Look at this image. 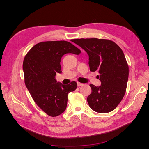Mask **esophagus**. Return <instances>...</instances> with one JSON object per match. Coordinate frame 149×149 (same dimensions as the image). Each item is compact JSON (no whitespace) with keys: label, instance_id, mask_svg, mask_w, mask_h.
<instances>
[{"label":"esophagus","instance_id":"34e87169","mask_svg":"<svg viewBox=\"0 0 149 149\" xmlns=\"http://www.w3.org/2000/svg\"><path fill=\"white\" fill-rule=\"evenodd\" d=\"M83 84H84L81 83H79V82L77 83V86H83Z\"/></svg>","mask_w":149,"mask_h":149}]
</instances>
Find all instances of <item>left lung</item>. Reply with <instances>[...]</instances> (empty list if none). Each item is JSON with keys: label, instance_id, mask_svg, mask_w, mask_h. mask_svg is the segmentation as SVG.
<instances>
[{"label": "left lung", "instance_id": "1", "mask_svg": "<svg viewBox=\"0 0 149 149\" xmlns=\"http://www.w3.org/2000/svg\"><path fill=\"white\" fill-rule=\"evenodd\" d=\"M89 56L92 72L98 71L101 84H90L92 92L87 101L90 107L98 113L110 112L121 102L126 92L129 66L124 54L115 42L98 38L74 39Z\"/></svg>", "mask_w": 149, "mask_h": 149}]
</instances>
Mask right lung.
Segmentation results:
<instances>
[{
  "mask_svg": "<svg viewBox=\"0 0 149 149\" xmlns=\"http://www.w3.org/2000/svg\"><path fill=\"white\" fill-rule=\"evenodd\" d=\"M80 52L70 42L50 41L36 44L25 57L23 70L26 86L35 103L49 116L64 112L68 93L77 88L75 81L67 85L57 81L56 73H61V57L66 54Z\"/></svg>",
  "mask_w": 149,
  "mask_h": 149,
  "instance_id": "add662e5",
  "label": "right lung"
}]
</instances>
